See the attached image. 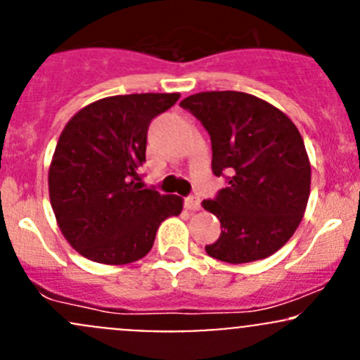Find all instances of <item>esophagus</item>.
Masks as SVG:
<instances>
[{"instance_id":"1","label":"esophagus","mask_w":360,"mask_h":360,"mask_svg":"<svg viewBox=\"0 0 360 360\" xmlns=\"http://www.w3.org/2000/svg\"><path fill=\"white\" fill-rule=\"evenodd\" d=\"M184 205H186L188 210H198L200 209V198L198 197H188L184 200Z\"/></svg>"}]
</instances>
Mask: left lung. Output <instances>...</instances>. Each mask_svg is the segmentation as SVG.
Wrapping results in <instances>:
<instances>
[{
  "mask_svg": "<svg viewBox=\"0 0 360 360\" xmlns=\"http://www.w3.org/2000/svg\"><path fill=\"white\" fill-rule=\"evenodd\" d=\"M181 106L205 127L212 172L228 179L214 200L202 202L221 223L207 254L242 264L277 252L300 226L310 197V160L297 127L266 101L233 90L193 94Z\"/></svg>",
  "mask_w": 360,
  "mask_h": 360,
  "instance_id": "obj_1",
  "label": "left lung"
}]
</instances>
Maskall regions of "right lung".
<instances>
[{"label":"right lung","mask_w":360,"mask_h":360,"mask_svg":"<svg viewBox=\"0 0 360 360\" xmlns=\"http://www.w3.org/2000/svg\"><path fill=\"white\" fill-rule=\"evenodd\" d=\"M179 94L112 96L82 108L64 127L49 170L57 224L71 248L103 264H129L153 248L183 198L141 186L148 127Z\"/></svg>","instance_id":"obj_1"}]
</instances>
